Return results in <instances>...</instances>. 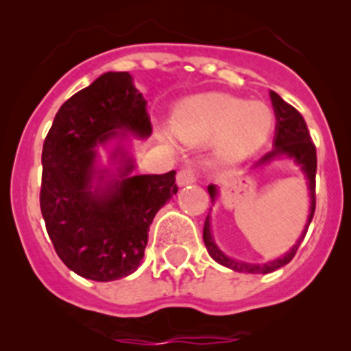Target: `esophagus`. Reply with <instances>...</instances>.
Here are the masks:
<instances>
[{
	"label": "esophagus",
	"instance_id": "1",
	"mask_svg": "<svg viewBox=\"0 0 351 351\" xmlns=\"http://www.w3.org/2000/svg\"><path fill=\"white\" fill-rule=\"evenodd\" d=\"M197 180H198V171L195 166H185V168L180 169L178 175H176V183H178L180 186L192 185V183H195Z\"/></svg>",
	"mask_w": 351,
	"mask_h": 351
}]
</instances>
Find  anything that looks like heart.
<instances>
[{
	"label": "heart",
	"instance_id": "heart-1",
	"mask_svg": "<svg viewBox=\"0 0 351 351\" xmlns=\"http://www.w3.org/2000/svg\"><path fill=\"white\" fill-rule=\"evenodd\" d=\"M173 132L186 143L215 137V153L236 161L260 149L274 129V113L263 104H247L222 93L186 98L171 117Z\"/></svg>",
	"mask_w": 351,
	"mask_h": 351
}]
</instances>
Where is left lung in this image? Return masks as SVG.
Listing matches in <instances>:
<instances>
[{
    "label": "left lung",
    "mask_w": 351,
    "mask_h": 351,
    "mask_svg": "<svg viewBox=\"0 0 351 351\" xmlns=\"http://www.w3.org/2000/svg\"><path fill=\"white\" fill-rule=\"evenodd\" d=\"M271 105L275 110V119H277V125H275V139H274V149L268 154H265L253 168L258 166H265L270 161L278 158H290L297 166H300L302 173L307 178V189H309V198H311V207H309V215H307V222L304 226V231L300 234V238L297 239V243L293 244L292 250L287 251L284 256L277 258L274 261H268V263H246V261L234 260V258H229L228 254L222 253L221 247L217 246L212 238L210 232V214L207 215L204 224V243L207 246L208 254L214 258L217 263L224 265V267L231 268L234 271H241V274H270L275 271L277 268L284 267L289 263L293 256H295L297 250H299L300 243L306 238L307 228H309L311 221H313L314 208H316V168H317V158H316V146L313 144L309 136V130H307L306 122H304L302 115L297 112L292 105H289L287 101L282 100L275 91H270ZM208 195L212 198V204L217 198V186L208 185Z\"/></svg>",
    "instance_id": "8db88e82"
}]
</instances>
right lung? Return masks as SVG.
Listing matches in <instances>:
<instances>
[{
	"mask_svg": "<svg viewBox=\"0 0 351 351\" xmlns=\"http://www.w3.org/2000/svg\"><path fill=\"white\" fill-rule=\"evenodd\" d=\"M146 104L129 73H105L59 108L44 141L42 217L58 256L80 277L134 274L156 212L178 192L175 171L134 175V158L120 144L129 134L151 136ZM112 138L119 144L107 169L96 147Z\"/></svg>",
	"mask_w": 351,
	"mask_h": 351,
	"instance_id": "add662e5",
	"label": "right lung"
}]
</instances>
